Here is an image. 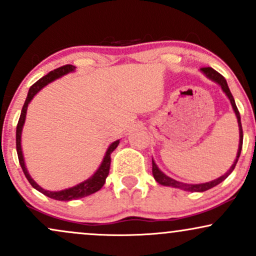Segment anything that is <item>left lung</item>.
<instances>
[{
	"label": "left lung",
	"mask_w": 256,
	"mask_h": 256,
	"mask_svg": "<svg viewBox=\"0 0 256 256\" xmlns=\"http://www.w3.org/2000/svg\"><path fill=\"white\" fill-rule=\"evenodd\" d=\"M201 71L206 76V77L210 78V80L216 82V84H219L220 86H222V91H224V92L226 94V96H228V100H230L231 106H232V110H234V114H236L237 122H238L240 144H238V150H237L236 160H234V162L232 164V166L230 167V170H228V171L226 172L224 176H222V177L214 179V180H212V182H208V183H202V184H186V183H182V182H178V180H176V179L170 178L168 176L165 174V173L161 172L160 170H158V167L156 166V164H155V161L152 160V176H154L155 180H156L158 184L165 185V186L178 188V189L185 190V192H206V190L212 189V188L216 186V185H218V184L222 183V180H225V179L228 177V174H230V173L234 171V167H236V164H237V161H238V158H240V150H242V144H243V131H242V124H240V112H238V110H237L236 104H234V96H232L230 89H228V83H226V79L222 77V76L220 74V73L216 72V70H213L212 67H204V68H201Z\"/></svg>",
	"instance_id": "left-lung-1"
}]
</instances>
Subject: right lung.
I'll return each instance as SVG.
<instances>
[{
  "label": "right lung",
  "instance_id": "obj_1",
  "mask_svg": "<svg viewBox=\"0 0 256 256\" xmlns=\"http://www.w3.org/2000/svg\"><path fill=\"white\" fill-rule=\"evenodd\" d=\"M76 70V67L73 64H64V66L58 67V68L54 70V71L49 72L48 74L44 76L37 80L32 86L30 88L28 94V98L25 100V104L22 106V114H20L19 122H18L16 125V152H18V158H19L20 166H22V172H24L25 177L28 178V183H30L34 189L38 190L40 192H42L43 195L48 196V198L58 200V201H71V200H77V198H85V196H89L91 194L98 192L104 184L106 183V178L108 177V173H110V154L113 152L114 149L116 148L119 144V140L113 142L112 144L108 146L107 152H106V155L102 160L101 165L98 168V171L94 173L90 178H88L86 180L76 185V186L68 188V189L64 190H60V192H49V190L43 189L38 185L34 179L31 178V176L28 174V168L25 166V161H24V155H22V126H24L25 122V118H26V110H28V106L31 102V100L34 98V96L40 91V89H43L46 85H48L49 83H52V80L55 79L62 77V76L67 74V73L73 72Z\"/></svg>",
  "mask_w": 256,
  "mask_h": 256
}]
</instances>
